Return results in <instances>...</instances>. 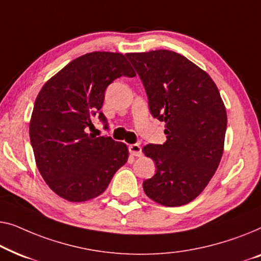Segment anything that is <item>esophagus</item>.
Masks as SVG:
<instances>
[{
	"label": "esophagus",
	"mask_w": 261,
	"mask_h": 261,
	"mask_svg": "<svg viewBox=\"0 0 261 261\" xmlns=\"http://www.w3.org/2000/svg\"><path fill=\"white\" fill-rule=\"evenodd\" d=\"M129 151L132 156H136V157H139L143 155L142 152V146L139 144H131L129 146Z\"/></svg>",
	"instance_id": "1"
}]
</instances>
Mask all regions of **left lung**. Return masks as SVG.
Wrapping results in <instances>:
<instances>
[{
    "instance_id": "obj_1",
    "label": "left lung",
    "mask_w": 261,
    "mask_h": 261,
    "mask_svg": "<svg viewBox=\"0 0 261 261\" xmlns=\"http://www.w3.org/2000/svg\"><path fill=\"white\" fill-rule=\"evenodd\" d=\"M142 79L151 115L166 123L167 142L143 148L156 174L143 182L146 196L166 207L196 199L223 153L227 113L207 72L172 50L127 53Z\"/></svg>"
}]
</instances>
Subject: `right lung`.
<instances>
[{
	"mask_svg": "<svg viewBox=\"0 0 261 261\" xmlns=\"http://www.w3.org/2000/svg\"><path fill=\"white\" fill-rule=\"evenodd\" d=\"M122 75H136L125 56L92 52L74 59L42 86L35 99L29 137L36 167L62 199L84 202L105 192L126 163V144L95 137L91 117L100 112L105 90Z\"/></svg>",
	"mask_w": 261,
	"mask_h": 261,
	"instance_id": "right-lung-1",
	"label": "right lung"
}]
</instances>
